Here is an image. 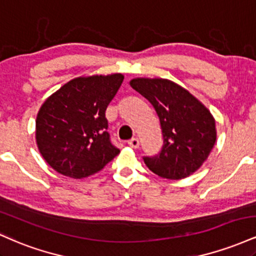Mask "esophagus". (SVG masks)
<instances>
[{
	"label": "esophagus",
	"instance_id": "34e87169",
	"mask_svg": "<svg viewBox=\"0 0 256 256\" xmlns=\"http://www.w3.org/2000/svg\"><path fill=\"white\" fill-rule=\"evenodd\" d=\"M128 144L131 146V148L134 149H137L138 146H140V140H138V138H132V140H130L128 142Z\"/></svg>",
	"mask_w": 256,
	"mask_h": 256
}]
</instances>
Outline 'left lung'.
Returning <instances> with one entry per match:
<instances>
[{
    "instance_id": "left-lung-1",
    "label": "left lung",
    "mask_w": 256,
    "mask_h": 256,
    "mask_svg": "<svg viewBox=\"0 0 256 256\" xmlns=\"http://www.w3.org/2000/svg\"><path fill=\"white\" fill-rule=\"evenodd\" d=\"M130 85L150 102L160 119L164 146L155 156L143 158L148 168L167 179H182L198 171L216 140L210 112L168 79L134 78Z\"/></svg>"
}]
</instances>
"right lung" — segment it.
Instances as JSON below:
<instances>
[{"mask_svg": "<svg viewBox=\"0 0 256 256\" xmlns=\"http://www.w3.org/2000/svg\"><path fill=\"white\" fill-rule=\"evenodd\" d=\"M124 76L78 77L46 100L36 119V142L55 171L82 179L101 171L120 150L107 132L106 110Z\"/></svg>", "mask_w": 256, "mask_h": 256, "instance_id": "obj_1", "label": "right lung"}]
</instances>
